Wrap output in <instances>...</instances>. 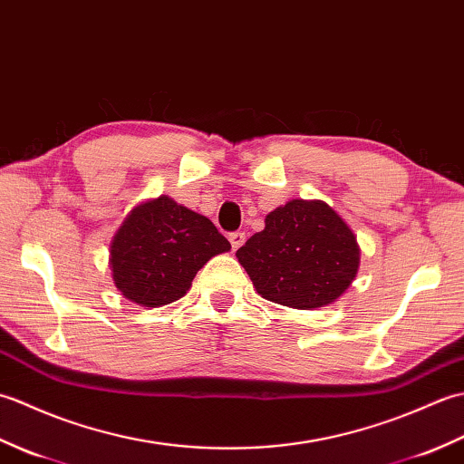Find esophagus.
I'll return each instance as SVG.
<instances>
[{"instance_id": "esophagus-1", "label": "esophagus", "mask_w": 464, "mask_h": 464, "mask_svg": "<svg viewBox=\"0 0 464 464\" xmlns=\"http://www.w3.org/2000/svg\"><path fill=\"white\" fill-rule=\"evenodd\" d=\"M229 241H231L233 251H237V249L241 247V245L245 243V233H241V231L231 233V235H229Z\"/></svg>"}]
</instances>
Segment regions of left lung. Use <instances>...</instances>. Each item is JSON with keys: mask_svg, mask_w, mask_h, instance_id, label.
<instances>
[{"mask_svg": "<svg viewBox=\"0 0 464 464\" xmlns=\"http://www.w3.org/2000/svg\"><path fill=\"white\" fill-rule=\"evenodd\" d=\"M263 299L293 309L337 301L357 277V237L324 201L293 199L235 253Z\"/></svg>", "mask_w": 464, "mask_h": 464, "instance_id": "8db88e82", "label": "left lung"}]
</instances>
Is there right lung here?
Wrapping results in <instances>:
<instances>
[{
  "label": "right lung",
  "instance_id": "right-lung-1",
  "mask_svg": "<svg viewBox=\"0 0 464 464\" xmlns=\"http://www.w3.org/2000/svg\"><path fill=\"white\" fill-rule=\"evenodd\" d=\"M231 249L207 217L171 197L137 205L113 235L110 267L115 287L141 307H163L189 291L197 271Z\"/></svg>",
  "mask_w": 464,
  "mask_h": 464
}]
</instances>
